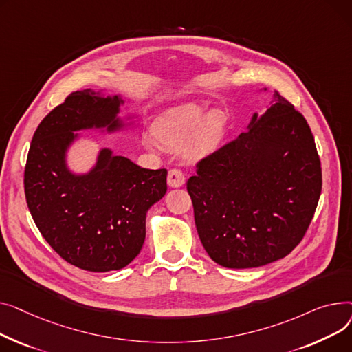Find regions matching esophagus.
Segmentation results:
<instances>
[{"mask_svg":"<svg viewBox=\"0 0 352 352\" xmlns=\"http://www.w3.org/2000/svg\"><path fill=\"white\" fill-rule=\"evenodd\" d=\"M184 180H186L184 175L179 169L169 170V175H168L169 188H182V186L184 184Z\"/></svg>","mask_w":352,"mask_h":352,"instance_id":"obj_1","label":"esophagus"}]
</instances>
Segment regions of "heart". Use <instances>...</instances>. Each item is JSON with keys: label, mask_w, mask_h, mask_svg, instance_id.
Instances as JSON below:
<instances>
[{"label": "heart", "mask_w": 352, "mask_h": 352, "mask_svg": "<svg viewBox=\"0 0 352 352\" xmlns=\"http://www.w3.org/2000/svg\"><path fill=\"white\" fill-rule=\"evenodd\" d=\"M226 133V119L220 112H208L197 105H184L162 115L153 125V136L162 146L182 149L188 146L193 153L216 149ZM155 139L146 138L148 146Z\"/></svg>", "instance_id": "obj_1"}]
</instances>
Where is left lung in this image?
Masks as SVG:
<instances>
[{
	"instance_id": "8db88e82",
	"label": "left lung",
	"mask_w": 352,
	"mask_h": 352,
	"mask_svg": "<svg viewBox=\"0 0 352 352\" xmlns=\"http://www.w3.org/2000/svg\"><path fill=\"white\" fill-rule=\"evenodd\" d=\"M321 186L311 129L276 91L273 105L253 113L247 132L200 160L188 180L204 250L227 268L285 257L311 223Z\"/></svg>"
}]
</instances>
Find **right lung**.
Wrapping results in <instances>:
<instances>
[{
	"label": "right lung",
	"instance_id": "obj_1",
	"mask_svg": "<svg viewBox=\"0 0 352 352\" xmlns=\"http://www.w3.org/2000/svg\"><path fill=\"white\" fill-rule=\"evenodd\" d=\"M125 99L103 91L72 92L36 128L24 173L28 209L43 237L72 265L94 273L120 270L139 253L146 213L168 190L166 169H143L102 148L94 166L75 173L68 151L80 131L116 133L136 115L119 116Z\"/></svg>",
	"mask_w": 352,
	"mask_h": 352
}]
</instances>
